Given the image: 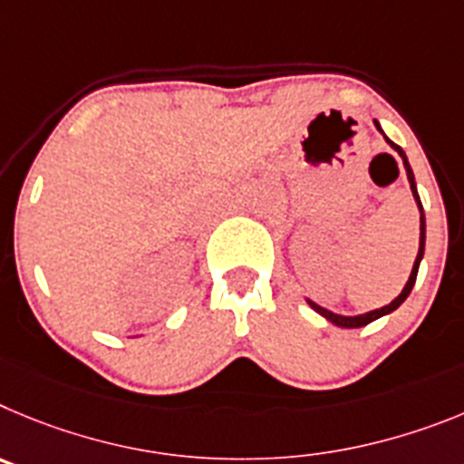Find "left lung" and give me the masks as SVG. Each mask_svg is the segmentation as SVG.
Returning a JSON list of instances; mask_svg holds the SVG:
<instances>
[{"mask_svg":"<svg viewBox=\"0 0 464 464\" xmlns=\"http://www.w3.org/2000/svg\"><path fill=\"white\" fill-rule=\"evenodd\" d=\"M374 127L382 131V124L374 120ZM383 133V131H382ZM383 139H386V143L391 145V148L395 150V152L400 154V160H402L404 164V170H407V180H409V187H411V194H414V201L416 206H419V212H420V236H419V254H416V261H414V268H411V275H409L407 284H404V289L400 291L398 298H393L388 304H383V307H379V310H372V312H365V314H353V316H344V314H335V312L325 310V307H321V304H316L314 300L307 298V304H310L312 310L316 312V314L324 316L325 321H331L333 325H337V328H361V325H367L372 324V321H377L379 316H386L391 314V312H395L400 307V304L407 300V295L411 294V289H414L416 284V275H419V266L420 261H423V254H425V212H423V203H420L419 198V189H416V180H414V170H411V166H409V160L407 154H404V150L400 148V145H395L393 140L388 139L386 133H383Z\"/></svg>","mask_w":464,"mask_h":464,"instance_id":"8db88e82","label":"left lung"}]
</instances>
